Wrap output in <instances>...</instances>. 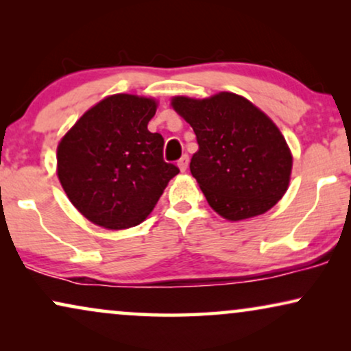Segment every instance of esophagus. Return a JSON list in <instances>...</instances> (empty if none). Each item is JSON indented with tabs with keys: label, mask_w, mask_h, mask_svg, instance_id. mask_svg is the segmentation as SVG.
<instances>
[{
	"label": "esophagus",
	"mask_w": 351,
	"mask_h": 351,
	"mask_svg": "<svg viewBox=\"0 0 351 351\" xmlns=\"http://www.w3.org/2000/svg\"><path fill=\"white\" fill-rule=\"evenodd\" d=\"M177 166H179V169L184 172L186 171V167H189V155H184L180 158L179 161H177Z\"/></svg>",
	"instance_id": "obj_1"
}]
</instances>
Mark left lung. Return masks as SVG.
Masks as SVG:
<instances>
[{"mask_svg":"<svg viewBox=\"0 0 351 351\" xmlns=\"http://www.w3.org/2000/svg\"><path fill=\"white\" fill-rule=\"evenodd\" d=\"M172 107L193 128L199 148L190 171L215 213L243 220L267 213L282 198L292 156L265 113L232 93L203 100L174 97Z\"/></svg>","mask_w":351,"mask_h":351,"instance_id":"left-lung-1","label":"left lung"}]
</instances>
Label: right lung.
Wrapping results in <instances>:
<instances>
[{
	"label": "right lung",
	"mask_w": 351,
	"mask_h": 351,
	"mask_svg": "<svg viewBox=\"0 0 351 351\" xmlns=\"http://www.w3.org/2000/svg\"><path fill=\"white\" fill-rule=\"evenodd\" d=\"M153 99L117 94L88 110L57 148V176L86 219L121 230L152 213L179 167L162 158L165 138L148 131Z\"/></svg>",
	"instance_id": "right-lung-1"
}]
</instances>
